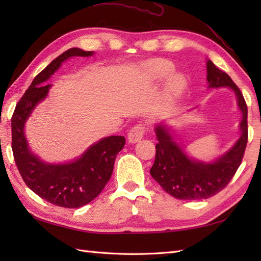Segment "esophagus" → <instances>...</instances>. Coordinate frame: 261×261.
I'll return each mask as SVG.
<instances>
[{"mask_svg": "<svg viewBox=\"0 0 261 261\" xmlns=\"http://www.w3.org/2000/svg\"><path fill=\"white\" fill-rule=\"evenodd\" d=\"M143 135H145V126L142 124L135 125L127 134V141L130 143H137L142 139Z\"/></svg>", "mask_w": 261, "mask_h": 261, "instance_id": "34e87169", "label": "esophagus"}]
</instances>
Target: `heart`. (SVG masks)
I'll list each match as a JSON object with an SVG mask.
<instances>
[{"label":"heart","mask_w":261,"mask_h":261,"mask_svg":"<svg viewBox=\"0 0 261 261\" xmlns=\"http://www.w3.org/2000/svg\"><path fill=\"white\" fill-rule=\"evenodd\" d=\"M174 70V65L169 60L166 59H150L140 65L139 73L143 82L148 84H154L166 81V95L170 99H175L179 97L185 91L186 79L180 73H172Z\"/></svg>","instance_id":"b5f03b06"}]
</instances>
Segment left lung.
Listing matches in <instances>:
<instances>
[{
    "instance_id": "8db88e82",
    "label": "left lung",
    "mask_w": 261,
    "mask_h": 261,
    "mask_svg": "<svg viewBox=\"0 0 261 261\" xmlns=\"http://www.w3.org/2000/svg\"><path fill=\"white\" fill-rule=\"evenodd\" d=\"M207 88L228 87L234 93L242 119L240 136L228 150L210 162L191 157L166 121L154 125L158 140L150 174L169 195L178 199H202L218 194L228 185L242 162L248 142V109L242 93L231 77L206 59Z\"/></svg>"
}]
</instances>
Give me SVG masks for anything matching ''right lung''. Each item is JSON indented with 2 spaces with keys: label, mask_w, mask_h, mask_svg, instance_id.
<instances>
[{
  "label": "right lung",
  "mask_w": 261,
  "mask_h": 261,
  "mask_svg": "<svg viewBox=\"0 0 261 261\" xmlns=\"http://www.w3.org/2000/svg\"><path fill=\"white\" fill-rule=\"evenodd\" d=\"M94 51L70 48L49 64L32 81L16 104L11 121L15 164L27 186L47 202L76 208L92 202L112 175L114 162L125 138L110 136L88 147L81 156L66 163H47L33 152L25 137V123L39 103L45 101L51 84L47 82L71 57H91Z\"/></svg>",
  "instance_id": "right-lung-1"
}]
</instances>
